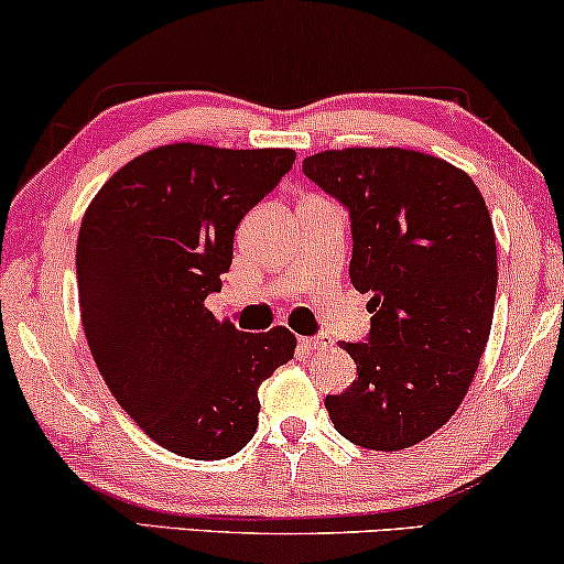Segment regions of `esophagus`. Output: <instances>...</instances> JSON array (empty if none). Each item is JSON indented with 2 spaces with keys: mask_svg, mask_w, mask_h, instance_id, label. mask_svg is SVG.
Returning <instances> with one entry per match:
<instances>
[{
  "mask_svg": "<svg viewBox=\"0 0 564 564\" xmlns=\"http://www.w3.org/2000/svg\"><path fill=\"white\" fill-rule=\"evenodd\" d=\"M300 344L305 346L307 351H321V349H328V336H307V338H300Z\"/></svg>",
  "mask_w": 564,
  "mask_h": 564,
  "instance_id": "1",
  "label": "esophagus"
}]
</instances>
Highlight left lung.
<instances>
[{
	"mask_svg": "<svg viewBox=\"0 0 564 564\" xmlns=\"http://www.w3.org/2000/svg\"><path fill=\"white\" fill-rule=\"evenodd\" d=\"M351 215V284L372 300L367 344H344L359 377L326 408L375 452L423 442L457 413L488 346L498 288L488 205L449 161L413 149H330L303 161Z\"/></svg>",
	"mask_w": 564,
	"mask_h": 564,
	"instance_id": "obj_1",
	"label": "left lung"
}]
</instances>
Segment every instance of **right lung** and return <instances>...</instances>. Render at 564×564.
Segmentation results:
<instances>
[{
  "label": "right lung",
  "mask_w": 564,
  "mask_h": 564,
  "mask_svg": "<svg viewBox=\"0 0 564 564\" xmlns=\"http://www.w3.org/2000/svg\"><path fill=\"white\" fill-rule=\"evenodd\" d=\"M292 161V149L159 145L84 213L76 276L91 357L122 411L180 457L241 452L259 426V384L295 357L290 328L243 334L205 307L238 223Z\"/></svg>",
  "instance_id": "1"
}]
</instances>
